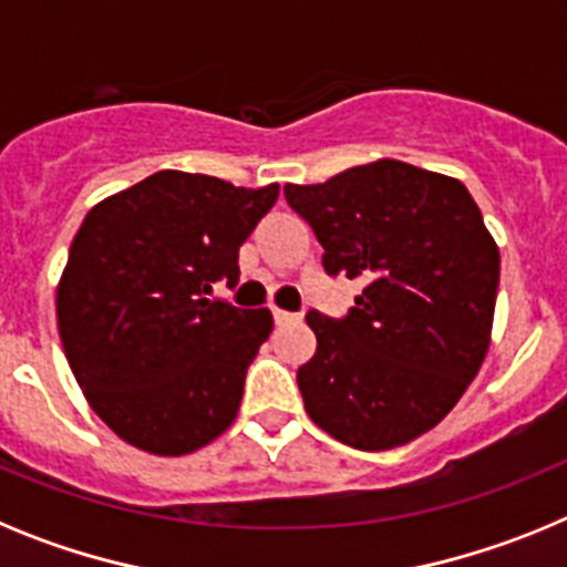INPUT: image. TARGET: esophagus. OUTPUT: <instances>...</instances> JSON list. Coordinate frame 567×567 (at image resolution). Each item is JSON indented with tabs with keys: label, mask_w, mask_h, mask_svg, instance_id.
<instances>
[{
	"label": "esophagus",
	"mask_w": 567,
	"mask_h": 567,
	"mask_svg": "<svg viewBox=\"0 0 567 567\" xmlns=\"http://www.w3.org/2000/svg\"><path fill=\"white\" fill-rule=\"evenodd\" d=\"M272 318L278 327H284V323H295V320H300V315H292V312H284V309H272Z\"/></svg>",
	"instance_id": "34e87169"
}]
</instances>
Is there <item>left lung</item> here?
I'll return each instance as SVG.
<instances>
[{"mask_svg": "<svg viewBox=\"0 0 567 567\" xmlns=\"http://www.w3.org/2000/svg\"><path fill=\"white\" fill-rule=\"evenodd\" d=\"M329 275L363 278L298 369L307 414L360 452L412 443L452 412L491 346L499 249L463 182L380 158L327 184H287Z\"/></svg>", "mask_w": 567, "mask_h": 567, "instance_id": "8db88e82", "label": "left lung"}]
</instances>
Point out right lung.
<instances>
[{
	"instance_id": "obj_1",
	"label": "right lung",
	"mask_w": 567,
	"mask_h": 567,
	"mask_svg": "<svg viewBox=\"0 0 567 567\" xmlns=\"http://www.w3.org/2000/svg\"><path fill=\"white\" fill-rule=\"evenodd\" d=\"M280 187L162 169L90 209L56 287L73 378L124 443L158 457L221 437L272 332L269 309L209 300Z\"/></svg>"
}]
</instances>
